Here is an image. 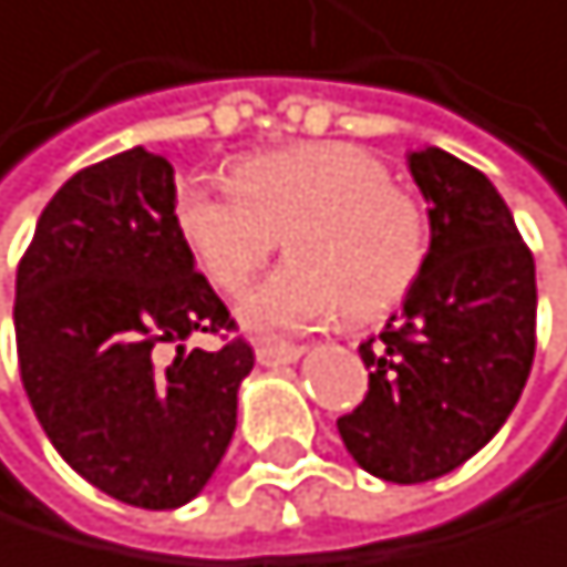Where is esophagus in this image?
Masks as SVG:
<instances>
[{"instance_id":"34e87169","label":"esophagus","mask_w":567,"mask_h":567,"mask_svg":"<svg viewBox=\"0 0 567 567\" xmlns=\"http://www.w3.org/2000/svg\"><path fill=\"white\" fill-rule=\"evenodd\" d=\"M255 357H258L261 367H286V363H296L302 357V347H292V343H258Z\"/></svg>"}]
</instances>
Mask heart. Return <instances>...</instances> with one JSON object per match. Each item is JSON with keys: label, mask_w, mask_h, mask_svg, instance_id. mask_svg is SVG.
Segmentation results:
<instances>
[{"label": "heart", "mask_w": 567, "mask_h": 567, "mask_svg": "<svg viewBox=\"0 0 567 567\" xmlns=\"http://www.w3.org/2000/svg\"><path fill=\"white\" fill-rule=\"evenodd\" d=\"M176 220L189 251L224 292H241L278 237L292 255L241 302L248 330L299 333L343 309L353 319L394 306L425 258L419 200L388 166L350 142L265 152L234 169V186L193 176Z\"/></svg>", "instance_id": "obj_1"}]
</instances>
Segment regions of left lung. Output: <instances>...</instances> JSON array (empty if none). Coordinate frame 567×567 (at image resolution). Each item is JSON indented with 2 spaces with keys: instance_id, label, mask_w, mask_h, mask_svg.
<instances>
[{
  "instance_id": "8db88e82",
  "label": "left lung",
  "mask_w": 567,
  "mask_h": 567,
  "mask_svg": "<svg viewBox=\"0 0 567 567\" xmlns=\"http://www.w3.org/2000/svg\"><path fill=\"white\" fill-rule=\"evenodd\" d=\"M408 169L429 200L432 245L381 343H360L367 398L337 419L370 476L429 483L511 419L534 363L537 281L511 207L470 163L429 145Z\"/></svg>"
}]
</instances>
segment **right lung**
<instances>
[{
  "instance_id": "1",
  "label": "right lung",
  "mask_w": 567,
  "mask_h": 567,
  "mask_svg": "<svg viewBox=\"0 0 567 567\" xmlns=\"http://www.w3.org/2000/svg\"><path fill=\"white\" fill-rule=\"evenodd\" d=\"M12 319L27 398L74 473L142 511H176L207 486L255 353L245 340L186 350L234 319L193 265L163 156L135 145L53 193Z\"/></svg>"
}]
</instances>
